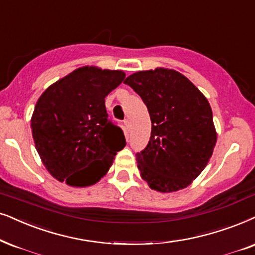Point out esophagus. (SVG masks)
Wrapping results in <instances>:
<instances>
[{"instance_id": "1", "label": "esophagus", "mask_w": 255, "mask_h": 255, "mask_svg": "<svg viewBox=\"0 0 255 255\" xmlns=\"http://www.w3.org/2000/svg\"><path fill=\"white\" fill-rule=\"evenodd\" d=\"M124 128H125V131H127V132L130 131L131 123H130V121H128V120H125L124 121Z\"/></svg>"}]
</instances>
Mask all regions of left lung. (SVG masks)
I'll return each instance as SVG.
<instances>
[{
    "label": "left lung",
    "instance_id": "left-lung-1",
    "mask_svg": "<svg viewBox=\"0 0 255 255\" xmlns=\"http://www.w3.org/2000/svg\"><path fill=\"white\" fill-rule=\"evenodd\" d=\"M140 96L151 118V137L135 154L152 190L187 187L212 157L217 143L212 109L190 79L172 69L138 71L124 81Z\"/></svg>",
    "mask_w": 255,
    "mask_h": 255
}]
</instances>
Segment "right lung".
Instances as JSON below:
<instances>
[{"mask_svg": "<svg viewBox=\"0 0 255 255\" xmlns=\"http://www.w3.org/2000/svg\"><path fill=\"white\" fill-rule=\"evenodd\" d=\"M124 78L121 70L78 68L38 98L32 137L42 163L57 180L77 187L94 185L125 146L123 131L105 109V97Z\"/></svg>", "mask_w": 255, "mask_h": 255, "instance_id": "add662e5", "label": "right lung"}]
</instances>
